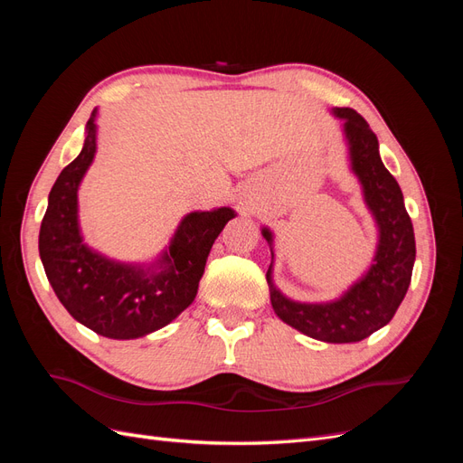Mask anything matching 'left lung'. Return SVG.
Instances as JSON below:
<instances>
[{
	"instance_id": "1",
	"label": "left lung",
	"mask_w": 463,
	"mask_h": 463,
	"mask_svg": "<svg viewBox=\"0 0 463 463\" xmlns=\"http://www.w3.org/2000/svg\"><path fill=\"white\" fill-rule=\"evenodd\" d=\"M332 114L344 119L349 164L378 228L373 264L338 299L326 303L293 301L272 282L274 235L269 228H262V237L272 253L266 282L270 288L272 309L286 325L320 342L352 344L369 338L396 315L411 282L415 235L402 189L381 160L378 138L369 123L352 108H334Z\"/></svg>"
}]
</instances>
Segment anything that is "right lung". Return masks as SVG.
I'll return each mask as SVG.
<instances>
[{"label": "right lung", "mask_w": 463, "mask_h": 463, "mask_svg": "<svg viewBox=\"0 0 463 463\" xmlns=\"http://www.w3.org/2000/svg\"><path fill=\"white\" fill-rule=\"evenodd\" d=\"M96 116L98 109L87 121L80 154L50 191L38 250L48 282L69 315L106 338L133 340L170 325L194 301L210 249L235 213L230 206L189 213L150 264L96 253L80 235L77 201L96 154Z\"/></svg>", "instance_id": "1"}]
</instances>
